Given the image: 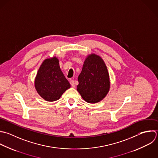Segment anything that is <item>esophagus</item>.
<instances>
[{
    "label": "esophagus",
    "mask_w": 158,
    "mask_h": 158,
    "mask_svg": "<svg viewBox=\"0 0 158 158\" xmlns=\"http://www.w3.org/2000/svg\"><path fill=\"white\" fill-rule=\"evenodd\" d=\"M70 84H71V85H72L73 87H75V83H74V81L73 80L70 81Z\"/></svg>",
    "instance_id": "obj_1"
}]
</instances>
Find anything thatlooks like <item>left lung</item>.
Returning a JSON list of instances; mask_svg holds the SVG:
<instances>
[{
  "label": "left lung",
  "instance_id": "left-lung-1",
  "mask_svg": "<svg viewBox=\"0 0 158 158\" xmlns=\"http://www.w3.org/2000/svg\"><path fill=\"white\" fill-rule=\"evenodd\" d=\"M77 90L82 98L90 103L101 101L110 89L109 74L100 56L92 54L85 59L78 77Z\"/></svg>",
  "mask_w": 158,
  "mask_h": 158
}]
</instances>
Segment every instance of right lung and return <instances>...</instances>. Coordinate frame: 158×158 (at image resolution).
Masks as SVG:
<instances>
[{"label": "right lung", "instance_id": "right-lung-1", "mask_svg": "<svg viewBox=\"0 0 158 158\" xmlns=\"http://www.w3.org/2000/svg\"><path fill=\"white\" fill-rule=\"evenodd\" d=\"M70 86L60 69L58 60L56 57L46 59L40 66L35 80L38 94L45 100L54 102Z\"/></svg>", "mask_w": 158, "mask_h": 158}]
</instances>
